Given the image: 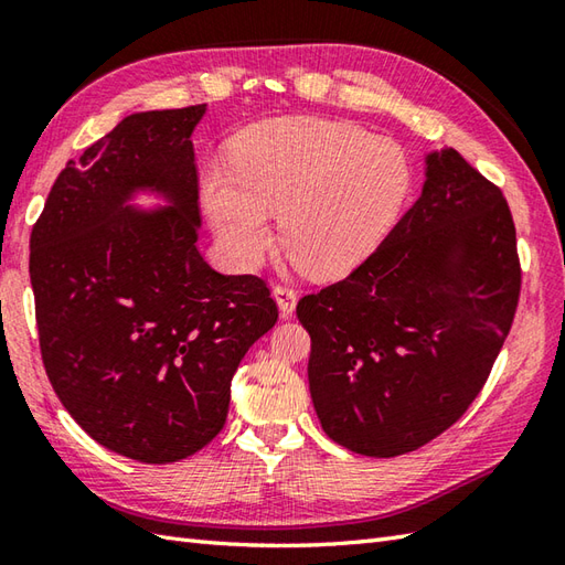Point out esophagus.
<instances>
[{"label": "esophagus", "mask_w": 565, "mask_h": 565, "mask_svg": "<svg viewBox=\"0 0 565 565\" xmlns=\"http://www.w3.org/2000/svg\"><path fill=\"white\" fill-rule=\"evenodd\" d=\"M271 294H274V298H276V303H279L281 316L289 318V316L294 313V310H296V301H298L296 289H291V286L279 284V286H274Z\"/></svg>", "instance_id": "34e87169"}]
</instances>
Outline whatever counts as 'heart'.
<instances>
[{"mask_svg":"<svg viewBox=\"0 0 565 565\" xmlns=\"http://www.w3.org/2000/svg\"><path fill=\"white\" fill-rule=\"evenodd\" d=\"M231 160L206 167L201 201L223 255L243 271L267 255L269 213L279 212V239L298 267L313 276L350 271L398 221L413 184L398 142L320 118L249 128Z\"/></svg>","mask_w":565,"mask_h":565,"instance_id":"b5f03b06","label":"heart"}]
</instances>
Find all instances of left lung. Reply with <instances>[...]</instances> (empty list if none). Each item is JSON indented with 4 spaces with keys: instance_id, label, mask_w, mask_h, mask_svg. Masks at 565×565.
I'll return each mask as SVG.
<instances>
[{
    "instance_id": "left-lung-1",
    "label": "left lung",
    "mask_w": 565,
    "mask_h": 565,
    "mask_svg": "<svg viewBox=\"0 0 565 565\" xmlns=\"http://www.w3.org/2000/svg\"><path fill=\"white\" fill-rule=\"evenodd\" d=\"M425 162L423 194L386 239L296 306L322 429L376 459L419 449L468 411L520 301L502 191L454 148Z\"/></svg>"
}]
</instances>
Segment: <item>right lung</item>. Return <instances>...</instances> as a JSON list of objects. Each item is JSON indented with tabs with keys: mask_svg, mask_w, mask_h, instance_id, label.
<instances>
[{
	"mask_svg": "<svg viewBox=\"0 0 565 565\" xmlns=\"http://www.w3.org/2000/svg\"><path fill=\"white\" fill-rule=\"evenodd\" d=\"M203 114L126 116L65 164L31 233L53 391L94 441L142 463L186 459L218 435L233 374L279 318L267 281L215 271L196 247ZM136 190L171 206L136 212Z\"/></svg>",
	"mask_w": 565,
	"mask_h": 565,
	"instance_id": "obj_1",
	"label": "right lung"
}]
</instances>
